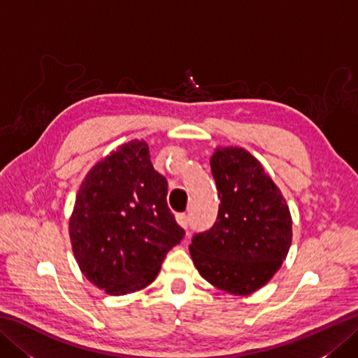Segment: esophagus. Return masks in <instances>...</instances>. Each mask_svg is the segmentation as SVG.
I'll return each mask as SVG.
<instances>
[{
	"label": "esophagus",
	"instance_id": "34e87169",
	"mask_svg": "<svg viewBox=\"0 0 358 358\" xmlns=\"http://www.w3.org/2000/svg\"><path fill=\"white\" fill-rule=\"evenodd\" d=\"M177 223H178L181 227H185V229H187V226H189V218H187V215H185V214L177 215Z\"/></svg>",
	"mask_w": 358,
	"mask_h": 358
}]
</instances>
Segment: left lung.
I'll list each match as a JSON object with an SVG mask.
<instances>
[{"mask_svg": "<svg viewBox=\"0 0 358 358\" xmlns=\"http://www.w3.org/2000/svg\"><path fill=\"white\" fill-rule=\"evenodd\" d=\"M218 215L195 234L189 252L200 275L234 295H249L273 277L289 252L292 218L280 189L243 148H222L210 158Z\"/></svg>", "mask_w": 358, "mask_h": 358, "instance_id": "left-lung-1", "label": "left lung"}]
</instances>
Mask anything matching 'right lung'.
Wrapping results in <instances>:
<instances>
[{
	"mask_svg": "<svg viewBox=\"0 0 358 358\" xmlns=\"http://www.w3.org/2000/svg\"><path fill=\"white\" fill-rule=\"evenodd\" d=\"M167 180L143 140L121 144L86 175L69 220L72 250L90 283L124 295L155 280L185 237L167 208Z\"/></svg>",
	"mask_w": 358,
	"mask_h": 358,
	"instance_id": "obj_1",
	"label": "right lung"
}]
</instances>
